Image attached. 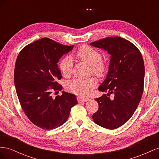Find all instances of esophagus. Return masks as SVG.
I'll list each match as a JSON object with an SVG mask.
<instances>
[{
	"mask_svg": "<svg viewBox=\"0 0 159 159\" xmlns=\"http://www.w3.org/2000/svg\"><path fill=\"white\" fill-rule=\"evenodd\" d=\"M77 99H78V101L79 102H88V101L89 100V98L81 97V96H78V97L77 98Z\"/></svg>",
	"mask_w": 159,
	"mask_h": 159,
	"instance_id": "34e87169",
	"label": "esophagus"
}]
</instances>
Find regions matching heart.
<instances>
[{
	"instance_id": "heart-1",
	"label": "heart",
	"mask_w": 159,
	"mask_h": 159,
	"mask_svg": "<svg viewBox=\"0 0 159 159\" xmlns=\"http://www.w3.org/2000/svg\"><path fill=\"white\" fill-rule=\"evenodd\" d=\"M75 56L80 60L90 66L91 71L96 75H102L106 70V66L102 60V55L93 48L85 45L81 46L77 50ZM72 66L73 64L70 57L67 56L61 60L60 70L64 76L68 77L70 75ZM96 85L97 80L94 78L87 80L75 79L68 84V89L72 93L84 95L89 93Z\"/></svg>"
}]
</instances>
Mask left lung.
I'll use <instances>...</instances> for the list:
<instances>
[{"instance_id":"8db88e82","label":"left lung","mask_w":159,"mask_h":159,"mask_svg":"<svg viewBox=\"0 0 159 159\" xmlns=\"http://www.w3.org/2000/svg\"><path fill=\"white\" fill-rule=\"evenodd\" d=\"M111 55L106 78L98 89L107 92L97 98L99 109L93 121L108 129L122 126L132 117L143 92L145 66L140 51L121 37H107L90 43ZM113 94L111 98L108 97Z\"/></svg>"}]
</instances>
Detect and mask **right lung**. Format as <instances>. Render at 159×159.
I'll list each match as a JSON object with an SVG mask.
<instances>
[{
	"label": "right lung",
	"mask_w": 159,
	"mask_h": 159,
	"mask_svg": "<svg viewBox=\"0 0 159 159\" xmlns=\"http://www.w3.org/2000/svg\"><path fill=\"white\" fill-rule=\"evenodd\" d=\"M47 38L27 45L19 53L14 68V85L21 107L30 121L46 130L56 129L68 119L75 95L62 91L53 98V91L62 89L57 62L73 49Z\"/></svg>",
	"instance_id": "1"
}]
</instances>
